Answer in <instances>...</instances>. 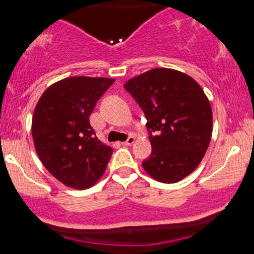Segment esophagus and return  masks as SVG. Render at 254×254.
<instances>
[{"label": "esophagus", "mask_w": 254, "mask_h": 254, "mask_svg": "<svg viewBox=\"0 0 254 254\" xmlns=\"http://www.w3.org/2000/svg\"><path fill=\"white\" fill-rule=\"evenodd\" d=\"M134 142H135V137L134 136H129L127 140H125L124 142H122V143L124 146H130V145H132Z\"/></svg>", "instance_id": "esophagus-1"}]
</instances>
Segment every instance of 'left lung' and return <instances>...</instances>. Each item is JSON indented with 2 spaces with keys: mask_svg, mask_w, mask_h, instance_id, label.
Wrapping results in <instances>:
<instances>
[{
  "mask_svg": "<svg viewBox=\"0 0 254 254\" xmlns=\"http://www.w3.org/2000/svg\"><path fill=\"white\" fill-rule=\"evenodd\" d=\"M124 88L147 119L152 152L142 162L146 172L162 183L190 175L211 140L212 112L203 88L171 68L147 71L129 79Z\"/></svg>",
  "mask_w": 254,
  "mask_h": 254,
  "instance_id": "left-lung-1",
  "label": "left lung"
}]
</instances>
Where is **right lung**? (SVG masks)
Wrapping results in <instances>:
<instances>
[{
	"instance_id": "add662e5",
	"label": "right lung",
	"mask_w": 254,
	"mask_h": 254,
	"mask_svg": "<svg viewBox=\"0 0 254 254\" xmlns=\"http://www.w3.org/2000/svg\"><path fill=\"white\" fill-rule=\"evenodd\" d=\"M114 79L65 78L50 86L35 107L32 134L45 168L65 186L86 189L106 171L112 147L96 136L89 115Z\"/></svg>"
}]
</instances>
